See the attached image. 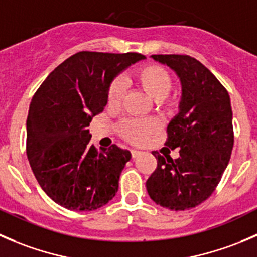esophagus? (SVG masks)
I'll list each match as a JSON object with an SVG mask.
<instances>
[{
    "mask_svg": "<svg viewBox=\"0 0 257 257\" xmlns=\"http://www.w3.org/2000/svg\"><path fill=\"white\" fill-rule=\"evenodd\" d=\"M140 155H141V152L137 151V150H131V157H132V159H136V157H139Z\"/></svg>",
    "mask_w": 257,
    "mask_h": 257,
    "instance_id": "esophagus-1",
    "label": "esophagus"
}]
</instances>
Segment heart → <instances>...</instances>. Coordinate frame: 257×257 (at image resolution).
<instances>
[{"instance_id":"obj_1","label":"heart","mask_w":257,"mask_h":257,"mask_svg":"<svg viewBox=\"0 0 257 257\" xmlns=\"http://www.w3.org/2000/svg\"><path fill=\"white\" fill-rule=\"evenodd\" d=\"M132 85L144 91L151 100L156 101V108L161 112L170 106L169 93L172 88V78L164 67L149 63L137 67L130 75ZM107 105L111 108H118L123 100V86L120 80H113L107 88ZM160 122L155 118L135 120L126 118L117 126V132L125 141L132 145H141L149 137L159 132Z\"/></svg>"}]
</instances>
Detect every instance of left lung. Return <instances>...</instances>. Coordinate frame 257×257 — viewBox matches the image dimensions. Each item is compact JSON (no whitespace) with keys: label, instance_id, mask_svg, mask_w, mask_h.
<instances>
[{"label":"left lung","instance_id":"left-lung-1","mask_svg":"<svg viewBox=\"0 0 257 257\" xmlns=\"http://www.w3.org/2000/svg\"><path fill=\"white\" fill-rule=\"evenodd\" d=\"M180 77V112L167 126L166 146L180 156L152 151L157 167L146 181L150 197L162 207L184 211L211 196L233 146L230 96L214 73L187 55H152Z\"/></svg>","mask_w":257,"mask_h":257}]
</instances>
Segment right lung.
I'll return each mask as SVG.
<instances>
[{
  "instance_id": "obj_1",
  "label": "right lung",
  "mask_w": 257,
  "mask_h": 257,
  "mask_svg": "<svg viewBox=\"0 0 257 257\" xmlns=\"http://www.w3.org/2000/svg\"><path fill=\"white\" fill-rule=\"evenodd\" d=\"M141 53L81 51L58 65L34 95L27 117L26 152L43 191L72 211H92L115 197L127 150H97L88 126L107 103L117 73L144 60Z\"/></svg>"
}]
</instances>
